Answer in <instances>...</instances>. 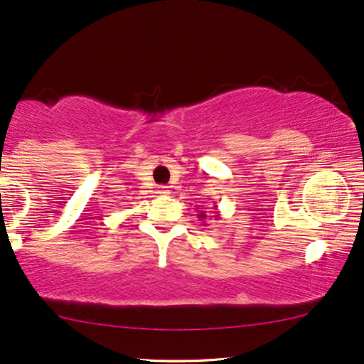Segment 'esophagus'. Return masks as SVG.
Masks as SVG:
<instances>
[{
    "label": "esophagus",
    "mask_w": 364,
    "mask_h": 364,
    "mask_svg": "<svg viewBox=\"0 0 364 364\" xmlns=\"http://www.w3.org/2000/svg\"><path fill=\"white\" fill-rule=\"evenodd\" d=\"M169 191H171V190H169V186H159L158 188L159 195H169Z\"/></svg>",
    "instance_id": "1"
}]
</instances>
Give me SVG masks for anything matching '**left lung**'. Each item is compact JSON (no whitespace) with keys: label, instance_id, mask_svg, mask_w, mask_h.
Listing matches in <instances>:
<instances>
[{"label":"left lung","instance_id":"8db88e82","mask_svg":"<svg viewBox=\"0 0 364 364\" xmlns=\"http://www.w3.org/2000/svg\"><path fill=\"white\" fill-rule=\"evenodd\" d=\"M215 208H216V206H215ZM205 211H200V215H198V218H201V220H203L205 218ZM216 216V218H218V215H215Z\"/></svg>","mask_w":364,"mask_h":364}]
</instances>
